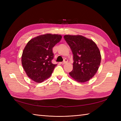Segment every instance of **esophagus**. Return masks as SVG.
<instances>
[{
  "label": "esophagus",
  "mask_w": 121,
  "mask_h": 121,
  "mask_svg": "<svg viewBox=\"0 0 121 121\" xmlns=\"http://www.w3.org/2000/svg\"><path fill=\"white\" fill-rule=\"evenodd\" d=\"M67 62H68V60H67V59H65L63 62H61V64H62V65H65V64Z\"/></svg>",
  "instance_id": "1"
}]
</instances>
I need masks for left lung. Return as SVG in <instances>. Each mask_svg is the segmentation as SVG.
<instances>
[{"instance_id": "obj_1", "label": "left lung", "mask_w": 121, "mask_h": 121, "mask_svg": "<svg viewBox=\"0 0 121 121\" xmlns=\"http://www.w3.org/2000/svg\"><path fill=\"white\" fill-rule=\"evenodd\" d=\"M64 38L73 54V68L69 74L78 82L88 81L96 74L101 62L98 47L93 40L82 35H65Z\"/></svg>"}]
</instances>
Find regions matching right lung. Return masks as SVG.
<instances>
[{
	"label": "right lung",
	"mask_w": 121,
	"mask_h": 121,
	"mask_svg": "<svg viewBox=\"0 0 121 121\" xmlns=\"http://www.w3.org/2000/svg\"><path fill=\"white\" fill-rule=\"evenodd\" d=\"M62 36L46 34L32 38L23 51L21 62L29 78L42 83L49 78L56 65L51 62L53 58L52 48L59 43Z\"/></svg>",
	"instance_id": "add662e5"
}]
</instances>
